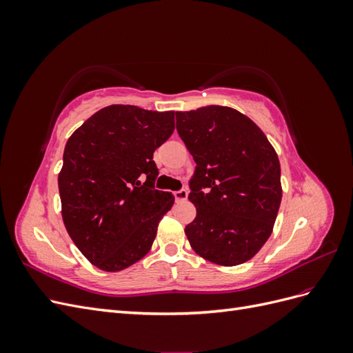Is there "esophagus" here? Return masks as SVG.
<instances>
[{"label": "esophagus", "mask_w": 353, "mask_h": 353, "mask_svg": "<svg viewBox=\"0 0 353 353\" xmlns=\"http://www.w3.org/2000/svg\"><path fill=\"white\" fill-rule=\"evenodd\" d=\"M188 199V191L187 190H179V191H175V200L178 203L181 201H185Z\"/></svg>", "instance_id": "obj_1"}]
</instances>
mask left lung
<instances>
[{"instance_id": "1", "label": "left lung", "mask_w": 353, "mask_h": 353, "mask_svg": "<svg viewBox=\"0 0 353 353\" xmlns=\"http://www.w3.org/2000/svg\"><path fill=\"white\" fill-rule=\"evenodd\" d=\"M176 131L197 165L185 227L193 250L222 266L248 262L270 239L283 197L275 148L248 116L227 105L176 112Z\"/></svg>"}]
</instances>
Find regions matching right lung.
Instances as JSON below:
<instances>
[{"instance_id": "obj_1", "label": "right lung", "mask_w": 353, "mask_h": 353, "mask_svg": "<svg viewBox=\"0 0 353 353\" xmlns=\"http://www.w3.org/2000/svg\"><path fill=\"white\" fill-rule=\"evenodd\" d=\"M175 114L112 104L66 143L59 174L63 222L81 253L103 271H122L144 258L174 205L172 194L154 190L153 153L172 135Z\"/></svg>"}]
</instances>
